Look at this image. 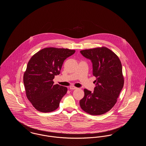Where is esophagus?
Here are the masks:
<instances>
[{"label":"esophagus","instance_id":"obj_1","mask_svg":"<svg viewBox=\"0 0 146 146\" xmlns=\"http://www.w3.org/2000/svg\"><path fill=\"white\" fill-rule=\"evenodd\" d=\"M77 89V88L74 86H71L70 87V90H75V89Z\"/></svg>","mask_w":146,"mask_h":146}]
</instances>
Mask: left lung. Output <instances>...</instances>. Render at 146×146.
<instances>
[{"label":"left lung","instance_id":"8db88e82","mask_svg":"<svg viewBox=\"0 0 146 146\" xmlns=\"http://www.w3.org/2000/svg\"><path fill=\"white\" fill-rule=\"evenodd\" d=\"M80 53L91 61L92 73L96 78L93 92L84 90L80 107L91 115L104 114L116 104L124 86L121 61L114 52L104 46L81 50Z\"/></svg>","mask_w":146,"mask_h":146}]
</instances>
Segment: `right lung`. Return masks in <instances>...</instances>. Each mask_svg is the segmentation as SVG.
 Masks as SVG:
<instances>
[{"mask_svg": "<svg viewBox=\"0 0 146 146\" xmlns=\"http://www.w3.org/2000/svg\"><path fill=\"white\" fill-rule=\"evenodd\" d=\"M74 50L46 48L33 56L23 74V83L28 100L38 111H54L67 93L65 86L54 85L53 79L60 74L64 61Z\"/></svg>", "mask_w": 146, "mask_h": 146, "instance_id": "right-lung-1", "label": "right lung"}]
</instances>
